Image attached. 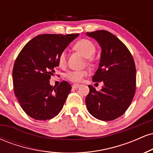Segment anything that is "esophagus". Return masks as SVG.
Listing matches in <instances>:
<instances>
[{"instance_id":"esophagus-1","label":"esophagus","mask_w":153,"mask_h":153,"mask_svg":"<svg viewBox=\"0 0 153 153\" xmlns=\"http://www.w3.org/2000/svg\"><path fill=\"white\" fill-rule=\"evenodd\" d=\"M79 87H80V85H79V84H74V85H73V86H72V88L74 89L78 88Z\"/></svg>"}]
</instances>
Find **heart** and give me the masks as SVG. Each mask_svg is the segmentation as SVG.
Returning <instances> with one entry per match:
<instances>
[{"label":"heart","mask_w":153,"mask_h":153,"mask_svg":"<svg viewBox=\"0 0 153 153\" xmlns=\"http://www.w3.org/2000/svg\"><path fill=\"white\" fill-rule=\"evenodd\" d=\"M74 49L78 52H80L83 57L86 58H90L94 55L96 52V46L92 42L88 39H81L74 45ZM58 64L60 67H63L66 64V52L65 51L61 52L58 57ZM88 75V71H70L68 72L65 77L70 81L74 82H79L82 80L84 77Z\"/></svg>","instance_id":"1"}]
</instances>
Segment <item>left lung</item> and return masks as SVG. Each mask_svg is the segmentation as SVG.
<instances>
[{"instance_id":"left-lung-1","label":"left lung","mask_w":153,"mask_h":153,"mask_svg":"<svg viewBox=\"0 0 153 153\" xmlns=\"http://www.w3.org/2000/svg\"><path fill=\"white\" fill-rule=\"evenodd\" d=\"M101 48L98 70L94 82H103L100 91L88 85L85 103L89 113L102 121L121 117L129 108L136 89V68L130 52L122 41L105 30L87 32Z\"/></svg>"}]
</instances>
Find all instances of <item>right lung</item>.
Here are the masks:
<instances>
[{
	"label": "right lung",
	"mask_w": 153,
	"mask_h": 153,
	"mask_svg": "<svg viewBox=\"0 0 153 153\" xmlns=\"http://www.w3.org/2000/svg\"><path fill=\"white\" fill-rule=\"evenodd\" d=\"M78 35H39L19 54L12 74L13 88L21 107L31 118L47 120L62 110L71 85L64 80L53 87L50 79L59 66V54Z\"/></svg>",
	"instance_id": "right-lung-1"
}]
</instances>
